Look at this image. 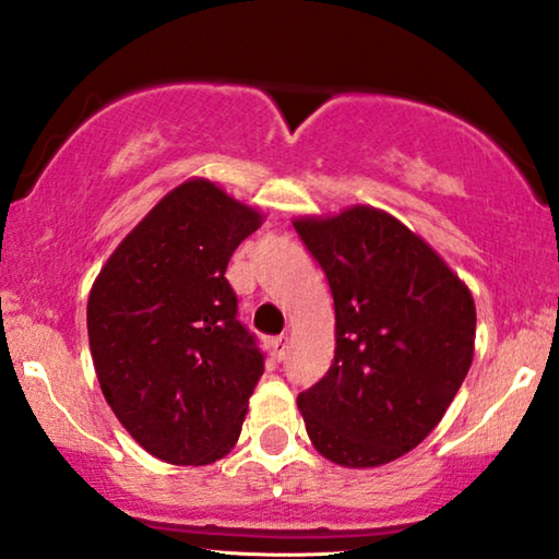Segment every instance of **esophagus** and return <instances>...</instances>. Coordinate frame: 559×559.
<instances>
[{
    "mask_svg": "<svg viewBox=\"0 0 559 559\" xmlns=\"http://www.w3.org/2000/svg\"><path fill=\"white\" fill-rule=\"evenodd\" d=\"M286 349H288L286 334H278V337H273V353H275V357H278V360L286 355Z\"/></svg>",
    "mask_w": 559,
    "mask_h": 559,
    "instance_id": "34e87169",
    "label": "esophagus"
}]
</instances>
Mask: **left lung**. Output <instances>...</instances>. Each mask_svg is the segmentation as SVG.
I'll use <instances>...</instances> for the list:
<instances>
[{"instance_id": "1", "label": "left lung", "mask_w": 559, "mask_h": 559, "mask_svg": "<svg viewBox=\"0 0 559 559\" xmlns=\"http://www.w3.org/2000/svg\"><path fill=\"white\" fill-rule=\"evenodd\" d=\"M334 299V362L299 393L332 463L376 467L440 424L473 362L475 304L452 267L396 217L353 206L294 222Z\"/></svg>"}]
</instances>
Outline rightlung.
Segmentation results:
<instances>
[{"instance_id":"add662e5","label":"right lung","mask_w":559,"mask_h":559,"mask_svg":"<svg viewBox=\"0 0 559 559\" xmlns=\"http://www.w3.org/2000/svg\"><path fill=\"white\" fill-rule=\"evenodd\" d=\"M263 217L217 183L166 193L111 252L86 307L111 412L174 465H210L240 437L265 355L237 319L227 263Z\"/></svg>"}]
</instances>
